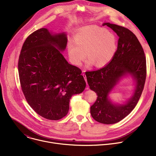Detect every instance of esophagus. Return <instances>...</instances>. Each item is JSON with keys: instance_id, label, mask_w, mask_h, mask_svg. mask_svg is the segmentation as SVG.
Instances as JSON below:
<instances>
[{"instance_id": "1", "label": "esophagus", "mask_w": 156, "mask_h": 156, "mask_svg": "<svg viewBox=\"0 0 156 156\" xmlns=\"http://www.w3.org/2000/svg\"><path fill=\"white\" fill-rule=\"evenodd\" d=\"M83 77H84V80H85V81H86V84L87 85V80H86V75L84 74V73H83ZM89 87H87V89H88Z\"/></svg>"}]
</instances>
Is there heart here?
Returning a JSON list of instances; mask_svg holds the SVG:
<instances>
[{
	"label": "heart",
	"mask_w": 156,
	"mask_h": 156,
	"mask_svg": "<svg viewBox=\"0 0 156 156\" xmlns=\"http://www.w3.org/2000/svg\"><path fill=\"white\" fill-rule=\"evenodd\" d=\"M74 42H69V57L75 65H80L85 58L88 64L103 67L114 57L117 41L115 36L105 28L89 25L79 28L73 35Z\"/></svg>",
	"instance_id": "obj_1"
}]
</instances>
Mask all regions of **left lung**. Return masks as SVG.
Masks as SVG:
<instances>
[{
	"instance_id": "1",
	"label": "left lung",
	"mask_w": 156,
	"mask_h": 156,
	"mask_svg": "<svg viewBox=\"0 0 156 156\" xmlns=\"http://www.w3.org/2000/svg\"><path fill=\"white\" fill-rule=\"evenodd\" d=\"M119 36L115 54L104 67L95 71L86 72L87 83L91 90L98 95L91 106L93 118L103 124L117 123L130 114L136 105L143 91L146 78V60L144 50L136 36L128 29L105 23ZM131 74L137 84L133 96L125 105H114L108 95L122 76Z\"/></svg>"
}]
</instances>
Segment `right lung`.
Wrapping results in <instances>:
<instances>
[{
	"label": "right lung",
	"instance_id": "obj_1",
	"mask_svg": "<svg viewBox=\"0 0 156 156\" xmlns=\"http://www.w3.org/2000/svg\"><path fill=\"white\" fill-rule=\"evenodd\" d=\"M66 44L64 33L52 34L41 28L26 39L19 56L22 91L30 107L48 120L66 115L71 97L86 87L81 70L69 63L60 52Z\"/></svg>",
	"mask_w": 156,
	"mask_h": 156
}]
</instances>
